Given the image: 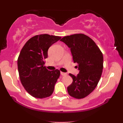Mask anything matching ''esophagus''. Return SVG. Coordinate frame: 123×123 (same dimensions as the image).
<instances>
[{
  "label": "esophagus",
  "instance_id": "obj_1",
  "mask_svg": "<svg viewBox=\"0 0 123 123\" xmlns=\"http://www.w3.org/2000/svg\"><path fill=\"white\" fill-rule=\"evenodd\" d=\"M61 74L62 76H65L66 75V73H64V72H61Z\"/></svg>",
  "mask_w": 123,
  "mask_h": 123
}]
</instances>
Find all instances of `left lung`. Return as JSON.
Listing matches in <instances>:
<instances>
[{
  "instance_id": "obj_1",
  "label": "left lung",
  "mask_w": 123,
  "mask_h": 123,
  "mask_svg": "<svg viewBox=\"0 0 123 123\" xmlns=\"http://www.w3.org/2000/svg\"><path fill=\"white\" fill-rule=\"evenodd\" d=\"M70 48L74 63L79 73L77 76L69 73L73 82L67 88L71 97L81 99L94 91L101 79L104 58L95 42L88 36L74 34L64 36L60 40Z\"/></svg>"
}]
</instances>
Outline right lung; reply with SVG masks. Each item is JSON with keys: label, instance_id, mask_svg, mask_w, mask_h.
I'll return each mask as SVG.
<instances>
[{"label": "right lung", "instance_id": "right-lung-1", "mask_svg": "<svg viewBox=\"0 0 123 123\" xmlns=\"http://www.w3.org/2000/svg\"><path fill=\"white\" fill-rule=\"evenodd\" d=\"M61 38L48 34L36 35L26 42L19 53L17 65L21 82L35 98H47L53 94L60 71H50L44 65L49 47Z\"/></svg>", "mask_w": 123, "mask_h": 123}]
</instances>
